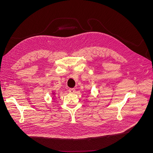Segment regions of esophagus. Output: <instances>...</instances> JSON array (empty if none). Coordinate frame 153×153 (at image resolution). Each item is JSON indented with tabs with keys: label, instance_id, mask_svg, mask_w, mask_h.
<instances>
[{
	"label": "esophagus",
	"instance_id": "34e87169",
	"mask_svg": "<svg viewBox=\"0 0 153 153\" xmlns=\"http://www.w3.org/2000/svg\"><path fill=\"white\" fill-rule=\"evenodd\" d=\"M68 91H69V92H71V93H74V92H75V89H69L68 90Z\"/></svg>",
	"mask_w": 153,
	"mask_h": 153
}]
</instances>
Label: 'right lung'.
Returning <instances> with one entry per match:
<instances>
[{
    "label": "right lung",
    "mask_w": 153,
    "mask_h": 153,
    "mask_svg": "<svg viewBox=\"0 0 153 153\" xmlns=\"http://www.w3.org/2000/svg\"><path fill=\"white\" fill-rule=\"evenodd\" d=\"M53 94H54V93H53Z\"/></svg>",
    "instance_id": "add662e5"
}]
</instances>
